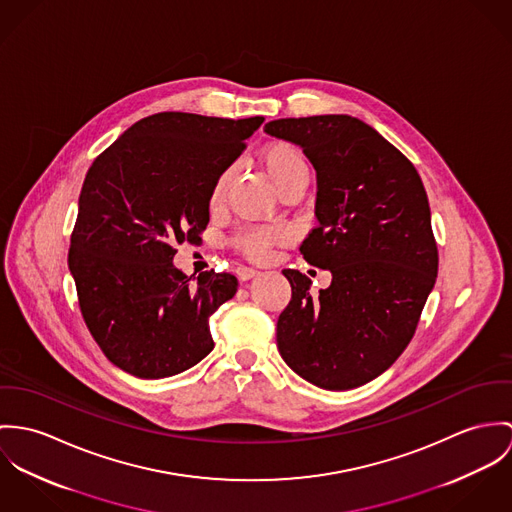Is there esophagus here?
<instances>
[{"label":"esophagus","mask_w":512,"mask_h":512,"mask_svg":"<svg viewBox=\"0 0 512 512\" xmlns=\"http://www.w3.org/2000/svg\"><path fill=\"white\" fill-rule=\"evenodd\" d=\"M255 275H257V271L251 269V267H239V269H237L239 281H249V279H253Z\"/></svg>","instance_id":"esophagus-1"}]
</instances>
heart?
<instances>
[{
  "mask_svg": "<svg viewBox=\"0 0 512 512\" xmlns=\"http://www.w3.org/2000/svg\"><path fill=\"white\" fill-rule=\"evenodd\" d=\"M259 161L263 165V171L269 176L273 188L277 194L294 184H304L308 182V165L300 149L288 143H273L265 147L259 155ZM233 178V169H226L220 172L210 188V198L208 204L210 208H220L226 200L229 184ZM284 239V233L281 229L259 228L249 229L239 235V247L243 253L251 259L263 261L269 257V251L273 245L281 243Z\"/></svg>",
  "mask_w": 512,
  "mask_h": 512,
  "instance_id": "obj_1",
  "label": "heart"
}]
</instances>
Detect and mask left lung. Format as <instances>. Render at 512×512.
Returning a JSON list of instances; mask_svg holds the SVG:
<instances>
[{
  "label": "left lung",
  "mask_w": 512,
  "mask_h": 512,
  "mask_svg": "<svg viewBox=\"0 0 512 512\" xmlns=\"http://www.w3.org/2000/svg\"><path fill=\"white\" fill-rule=\"evenodd\" d=\"M302 149L316 171L318 228L304 259L332 273L318 294L294 271L277 322L284 363L308 383L347 391L387 371L412 340L438 277L424 184L379 131L351 115L286 117L265 125Z\"/></svg>",
  "instance_id": "left-lung-1"
}]
</instances>
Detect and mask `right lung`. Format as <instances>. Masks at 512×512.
Returning a JSON list of instances; mask_svg holds the SVG:
<instances>
[{"instance_id":"1","label":"right lung","mask_w":512,"mask_h":512,"mask_svg":"<svg viewBox=\"0 0 512 512\" xmlns=\"http://www.w3.org/2000/svg\"><path fill=\"white\" fill-rule=\"evenodd\" d=\"M265 121L163 112L133 123L92 163L78 198L68 269L84 322L121 371L163 379L212 349L210 316L237 279L184 277L176 245L210 222V188Z\"/></svg>"}]
</instances>
